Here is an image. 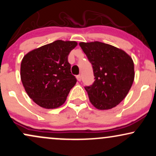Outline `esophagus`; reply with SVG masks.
I'll list each match as a JSON object with an SVG mask.
<instances>
[{"label":"esophagus","mask_w":156,"mask_h":156,"mask_svg":"<svg viewBox=\"0 0 156 156\" xmlns=\"http://www.w3.org/2000/svg\"><path fill=\"white\" fill-rule=\"evenodd\" d=\"M76 78L78 81H80V80H81V76H80V75H78V76H76Z\"/></svg>","instance_id":"34e87169"}]
</instances>
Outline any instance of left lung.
Masks as SVG:
<instances>
[{"label": "left lung", "mask_w": 156, "mask_h": 156, "mask_svg": "<svg viewBox=\"0 0 156 156\" xmlns=\"http://www.w3.org/2000/svg\"><path fill=\"white\" fill-rule=\"evenodd\" d=\"M91 64L95 77L94 83L86 87L89 101L99 110L119 105L133 83L134 64L126 52L103 42H80Z\"/></svg>", "instance_id": "1"}]
</instances>
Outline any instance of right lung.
<instances>
[{"mask_svg": "<svg viewBox=\"0 0 156 156\" xmlns=\"http://www.w3.org/2000/svg\"><path fill=\"white\" fill-rule=\"evenodd\" d=\"M77 44L76 41L56 40L23 56L20 78L26 93L36 104L51 109L65 103L77 81L67 60Z\"/></svg>", "mask_w": 156, "mask_h": 156, "instance_id": "add662e5", "label": "right lung"}]
</instances>
